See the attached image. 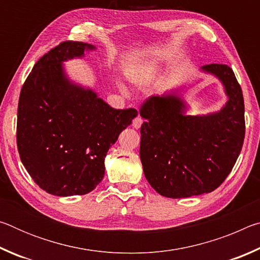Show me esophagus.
I'll return each mask as SVG.
<instances>
[{"instance_id": "1", "label": "esophagus", "mask_w": 260, "mask_h": 260, "mask_svg": "<svg viewBox=\"0 0 260 260\" xmlns=\"http://www.w3.org/2000/svg\"><path fill=\"white\" fill-rule=\"evenodd\" d=\"M142 122H143L142 118H141V117L139 116V117H136L135 119L133 120V124H132V125H133V127H134L135 129H139L140 127H141V125H142Z\"/></svg>"}]
</instances>
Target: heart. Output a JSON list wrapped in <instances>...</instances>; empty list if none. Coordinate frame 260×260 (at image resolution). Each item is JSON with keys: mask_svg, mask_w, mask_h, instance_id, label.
Wrapping results in <instances>:
<instances>
[{"mask_svg": "<svg viewBox=\"0 0 260 260\" xmlns=\"http://www.w3.org/2000/svg\"><path fill=\"white\" fill-rule=\"evenodd\" d=\"M144 74H146V73H141V74H139V76H134V81L136 82V83H140V85H141V83H143L144 81H146L147 80V78H146V76H144Z\"/></svg>", "mask_w": 260, "mask_h": 260, "instance_id": "1", "label": "heart"}]
</instances>
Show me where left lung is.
Masks as SVG:
<instances>
[{
  "label": "left lung",
  "mask_w": 260,
  "mask_h": 260,
  "mask_svg": "<svg viewBox=\"0 0 260 260\" xmlns=\"http://www.w3.org/2000/svg\"><path fill=\"white\" fill-rule=\"evenodd\" d=\"M222 83L227 102L219 111L187 114L179 90L151 96L140 114V158L148 182L161 196L183 199L211 192L231 173L243 146L244 101L233 70L223 64L201 68Z\"/></svg>",
  "instance_id": "8db88e82"
}]
</instances>
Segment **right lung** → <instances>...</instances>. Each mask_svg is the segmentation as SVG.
Segmentation results:
<instances>
[{
	"mask_svg": "<svg viewBox=\"0 0 260 260\" xmlns=\"http://www.w3.org/2000/svg\"><path fill=\"white\" fill-rule=\"evenodd\" d=\"M93 45L65 41L43 55L21 88L17 147L34 182L55 196L85 195L104 177V158L138 116L117 110L68 77L64 61L82 58Z\"/></svg>",
	"mask_w": 260,
	"mask_h": 260,
	"instance_id": "add662e5",
	"label": "right lung"
}]
</instances>
